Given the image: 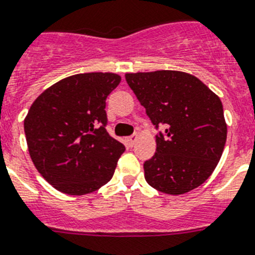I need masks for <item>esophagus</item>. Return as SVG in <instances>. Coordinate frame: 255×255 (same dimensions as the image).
I'll list each match as a JSON object with an SVG mask.
<instances>
[{
    "instance_id": "34e87169",
    "label": "esophagus",
    "mask_w": 255,
    "mask_h": 255,
    "mask_svg": "<svg viewBox=\"0 0 255 255\" xmlns=\"http://www.w3.org/2000/svg\"><path fill=\"white\" fill-rule=\"evenodd\" d=\"M137 138H138L137 134H132V136H129V137L127 138L128 145H129V146H133V145L136 144V141H137Z\"/></svg>"
}]
</instances>
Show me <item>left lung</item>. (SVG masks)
<instances>
[{"instance_id": "8db88e82", "label": "left lung", "mask_w": 255, "mask_h": 255, "mask_svg": "<svg viewBox=\"0 0 255 255\" xmlns=\"http://www.w3.org/2000/svg\"><path fill=\"white\" fill-rule=\"evenodd\" d=\"M151 123L164 126L144 163L145 180L167 194H184L210 177L227 140L223 105L193 75L172 70L126 74Z\"/></svg>"}]
</instances>
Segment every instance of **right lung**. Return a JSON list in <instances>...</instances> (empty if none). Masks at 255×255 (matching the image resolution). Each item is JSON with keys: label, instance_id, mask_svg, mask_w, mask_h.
<instances>
[{"label": "right lung", "instance_id": "obj_1", "mask_svg": "<svg viewBox=\"0 0 255 255\" xmlns=\"http://www.w3.org/2000/svg\"><path fill=\"white\" fill-rule=\"evenodd\" d=\"M122 78L88 72L62 79L36 98L24 119L29 157L45 180L70 196L110 181L126 147L106 132V98Z\"/></svg>", "mask_w": 255, "mask_h": 255}]
</instances>
